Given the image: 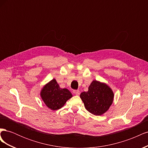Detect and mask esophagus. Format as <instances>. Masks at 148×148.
Wrapping results in <instances>:
<instances>
[{
	"label": "esophagus",
	"instance_id": "1",
	"mask_svg": "<svg viewBox=\"0 0 148 148\" xmlns=\"http://www.w3.org/2000/svg\"><path fill=\"white\" fill-rule=\"evenodd\" d=\"M73 92H74V94H75V95L77 96H79L80 95V91L79 90H74Z\"/></svg>",
	"mask_w": 148,
	"mask_h": 148
}]
</instances>
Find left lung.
<instances>
[{"label": "left lung", "mask_w": 148, "mask_h": 148, "mask_svg": "<svg viewBox=\"0 0 148 148\" xmlns=\"http://www.w3.org/2000/svg\"><path fill=\"white\" fill-rule=\"evenodd\" d=\"M80 97L88 111L93 115H101L112 104L114 93L107 84L94 80L88 91L82 92Z\"/></svg>", "instance_id": "left-lung-1"}]
</instances>
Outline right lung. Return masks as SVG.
<instances>
[{
	"label": "right lung",
	"mask_w": 148,
	"mask_h": 148,
	"mask_svg": "<svg viewBox=\"0 0 148 148\" xmlns=\"http://www.w3.org/2000/svg\"><path fill=\"white\" fill-rule=\"evenodd\" d=\"M41 96L45 104L53 110L60 109L72 97L69 90L59 87L55 79L51 80L42 88Z\"/></svg>",
	"instance_id": "add662e5"
}]
</instances>
